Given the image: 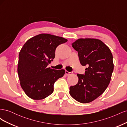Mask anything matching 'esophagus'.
Instances as JSON below:
<instances>
[{
  "mask_svg": "<svg viewBox=\"0 0 127 127\" xmlns=\"http://www.w3.org/2000/svg\"><path fill=\"white\" fill-rule=\"evenodd\" d=\"M65 74H66L68 76V75H70L72 74V72H69V71L66 70V71H65Z\"/></svg>",
  "mask_w": 127,
  "mask_h": 127,
  "instance_id": "1",
  "label": "esophagus"
}]
</instances>
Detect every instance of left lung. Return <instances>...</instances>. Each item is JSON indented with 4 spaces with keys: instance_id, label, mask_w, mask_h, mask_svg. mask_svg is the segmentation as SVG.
Wrapping results in <instances>:
<instances>
[{
    "instance_id": "obj_1",
    "label": "left lung",
    "mask_w": 127,
    "mask_h": 127,
    "mask_svg": "<svg viewBox=\"0 0 127 127\" xmlns=\"http://www.w3.org/2000/svg\"><path fill=\"white\" fill-rule=\"evenodd\" d=\"M72 47L78 52L80 64L87 68L85 74L77 75L78 82L70 87L69 93L77 101L90 103L102 95L109 85L114 68L112 54L98 39H79Z\"/></svg>"
}]
</instances>
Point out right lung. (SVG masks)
<instances>
[{
    "mask_svg": "<svg viewBox=\"0 0 127 127\" xmlns=\"http://www.w3.org/2000/svg\"><path fill=\"white\" fill-rule=\"evenodd\" d=\"M67 39L40 34L26 41L19 53L17 72L21 86L33 99H44L53 92L54 84L64 75V69L47 68L55 57V50Z\"/></svg>",
    "mask_w": 127,
    "mask_h": 127,
    "instance_id": "add662e5",
    "label": "right lung"
}]
</instances>
